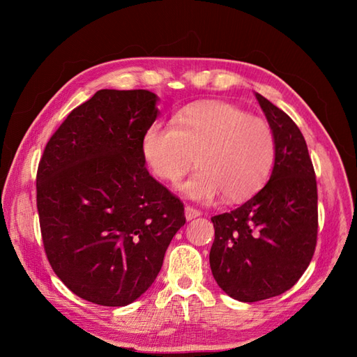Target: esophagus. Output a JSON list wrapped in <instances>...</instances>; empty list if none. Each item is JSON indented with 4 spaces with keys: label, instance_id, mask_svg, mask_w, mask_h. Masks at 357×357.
<instances>
[{
    "label": "esophagus",
    "instance_id": "34e87169",
    "mask_svg": "<svg viewBox=\"0 0 357 357\" xmlns=\"http://www.w3.org/2000/svg\"><path fill=\"white\" fill-rule=\"evenodd\" d=\"M201 215H202L201 210L195 208V207H192V206H187V207H185V218H187V221H192V219L198 218V216H201Z\"/></svg>",
    "mask_w": 357,
    "mask_h": 357
}]
</instances>
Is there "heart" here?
Instances as JSON below:
<instances>
[{"instance_id":"obj_1","label":"heart","mask_w":357,"mask_h":357,"mask_svg":"<svg viewBox=\"0 0 357 357\" xmlns=\"http://www.w3.org/2000/svg\"><path fill=\"white\" fill-rule=\"evenodd\" d=\"M142 153L159 179L176 184L198 158L201 170L181 185L192 199L210 202L224 193L239 202L267 183L275 167L276 139L267 121L222 101L195 104L172 123L151 124Z\"/></svg>"}]
</instances>
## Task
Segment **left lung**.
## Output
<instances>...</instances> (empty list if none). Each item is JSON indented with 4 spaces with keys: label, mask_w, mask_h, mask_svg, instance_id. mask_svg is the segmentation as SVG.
<instances>
[{
    "label": "left lung",
    "mask_w": 357,
    "mask_h": 357,
    "mask_svg": "<svg viewBox=\"0 0 357 357\" xmlns=\"http://www.w3.org/2000/svg\"><path fill=\"white\" fill-rule=\"evenodd\" d=\"M256 98L276 139L270 181L241 207L211 218V273L241 302L290 290L310 265L317 241V185L304 135L267 98Z\"/></svg>",
    "instance_id": "8db88e82"
}]
</instances>
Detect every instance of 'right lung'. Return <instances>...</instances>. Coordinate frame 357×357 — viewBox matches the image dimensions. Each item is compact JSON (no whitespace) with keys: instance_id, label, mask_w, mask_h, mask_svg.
<instances>
[{"instance_id":"add662e5","label":"right lung","mask_w":357,"mask_h":357,"mask_svg":"<svg viewBox=\"0 0 357 357\" xmlns=\"http://www.w3.org/2000/svg\"><path fill=\"white\" fill-rule=\"evenodd\" d=\"M156 115L149 90H98L69 113L38 164L45 256L70 291L98 305L138 299L185 224L183 201L144 165L142 136Z\"/></svg>"}]
</instances>
